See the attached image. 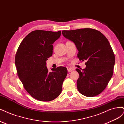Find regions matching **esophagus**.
Here are the masks:
<instances>
[{"label":"esophagus","instance_id":"obj_1","mask_svg":"<svg viewBox=\"0 0 124 124\" xmlns=\"http://www.w3.org/2000/svg\"><path fill=\"white\" fill-rule=\"evenodd\" d=\"M67 68V70H68V71L69 72H72V71L74 70V68H71V67H68Z\"/></svg>","mask_w":124,"mask_h":124}]
</instances>
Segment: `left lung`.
Segmentation results:
<instances>
[{
	"instance_id": "left-lung-1",
	"label": "left lung",
	"mask_w": 124,
	"mask_h": 124,
	"mask_svg": "<svg viewBox=\"0 0 124 124\" xmlns=\"http://www.w3.org/2000/svg\"><path fill=\"white\" fill-rule=\"evenodd\" d=\"M62 33L76 45L80 61H87L85 69H76L80 75L77 82L78 91L86 97L100 94L113 76L115 64L114 54L108 40L92 28L62 31Z\"/></svg>"
}]
</instances>
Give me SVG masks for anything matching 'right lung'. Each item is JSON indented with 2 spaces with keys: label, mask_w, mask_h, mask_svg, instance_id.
I'll list each match as a JSON object with an SVG mask.
<instances>
[{
  "label": "right lung",
  "mask_w": 124,
  "mask_h": 124,
  "mask_svg": "<svg viewBox=\"0 0 124 124\" xmlns=\"http://www.w3.org/2000/svg\"><path fill=\"white\" fill-rule=\"evenodd\" d=\"M61 35V31H34L25 37L16 52L15 62L18 78L26 91L40 101L57 98L67 75L66 67L52 68V72H48L46 66L53 53V44Z\"/></svg>",
  "instance_id": "1"
}]
</instances>
